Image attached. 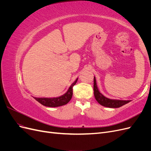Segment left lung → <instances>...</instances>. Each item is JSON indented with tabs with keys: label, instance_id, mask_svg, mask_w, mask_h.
Returning a JSON list of instances; mask_svg holds the SVG:
<instances>
[{
	"label": "left lung",
	"instance_id": "8db88e82",
	"mask_svg": "<svg viewBox=\"0 0 151 151\" xmlns=\"http://www.w3.org/2000/svg\"><path fill=\"white\" fill-rule=\"evenodd\" d=\"M94 94L95 99L96 101L103 106L108 108H119L123 105L129 103L130 100H118V99H109L99 92L96 85V81L95 77H94Z\"/></svg>",
	"mask_w": 151,
	"mask_h": 151
}]
</instances>
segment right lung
I'll list each match as a JSON object with an SVG mask.
<instances>
[{
  "label": "right lung",
  "instance_id": "1",
  "mask_svg": "<svg viewBox=\"0 0 151 151\" xmlns=\"http://www.w3.org/2000/svg\"><path fill=\"white\" fill-rule=\"evenodd\" d=\"M77 79L75 82L73 83L70 88H68V91L67 92L60 96L57 97V98H34L36 101L39 102L40 104H43V106H48V107H58L63 106V105H65L67 104L68 102L70 101L72 97V94H73V87L76 84Z\"/></svg>",
  "mask_w": 151,
  "mask_h": 151
}]
</instances>
